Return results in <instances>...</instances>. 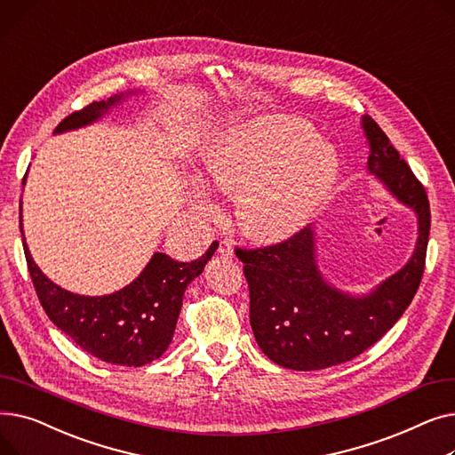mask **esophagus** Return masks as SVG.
Segmentation results:
<instances>
[{"label": "esophagus", "instance_id": "obj_1", "mask_svg": "<svg viewBox=\"0 0 455 455\" xmlns=\"http://www.w3.org/2000/svg\"><path fill=\"white\" fill-rule=\"evenodd\" d=\"M218 252H220L221 256H225V258H232V256H234V247H232V243H230V242L223 240V242H220Z\"/></svg>", "mask_w": 455, "mask_h": 455}]
</instances>
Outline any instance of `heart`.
I'll return each instance as SVG.
<instances>
[{"label": "heart", "mask_w": 455, "mask_h": 455, "mask_svg": "<svg viewBox=\"0 0 455 455\" xmlns=\"http://www.w3.org/2000/svg\"><path fill=\"white\" fill-rule=\"evenodd\" d=\"M338 175L336 149L293 116L237 125L204 153V182L237 194L242 225L259 240H282L302 228L328 199ZM194 204L215 213L203 189L194 191Z\"/></svg>", "instance_id": "heart-1"}]
</instances>
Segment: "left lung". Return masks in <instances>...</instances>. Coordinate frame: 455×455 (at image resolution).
<instances>
[{
  "instance_id": "1",
  "label": "left lung",
  "mask_w": 455,
  "mask_h": 455,
  "mask_svg": "<svg viewBox=\"0 0 455 455\" xmlns=\"http://www.w3.org/2000/svg\"><path fill=\"white\" fill-rule=\"evenodd\" d=\"M362 125L371 149L369 172L417 213V245L408 264L362 297L333 288L323 276L312 227L276 245L237 249L249 282L256 343L285 369L319 371L360 355L402 317L422 280L432 223L426 189L371 116Z\"/></svg>"
}]
</instances>
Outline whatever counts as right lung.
<instances>
[{"instance_id": "obj_1", "label": "right lung", "mask_w": 455, "mask_h": 455, "mask_svg": "<svg viewBox=\"0 0 455 455\" xmlns=\"http://www.w3.org/2000/svg\"><path fill=\"white\" fill-rule=\"evenodd\" d=\"M122 100L124 95H114L108 101H95L69 114L59 124L55 134L98 122ZM20 230L23 237L21 208ZM218 245L213 242L194 261H177L164 252H155L146 269L124 290L103 297H84L66 291L47 278L35 264L23 237L29 275L47 317L88 354L124 367L151 363L170 347L184 291L189 282L203 273Z\"/></svg>"}]
</instances>
